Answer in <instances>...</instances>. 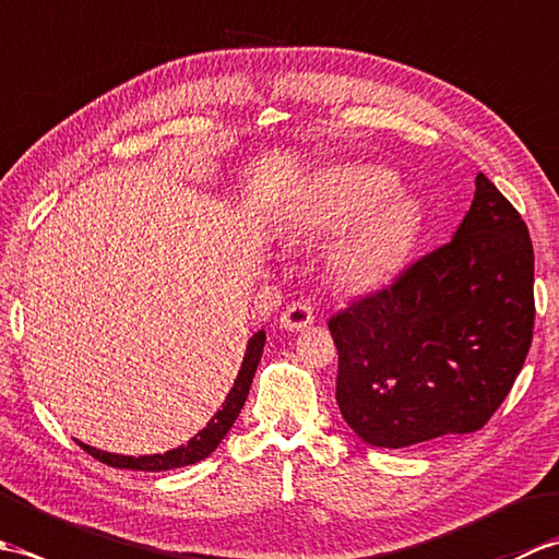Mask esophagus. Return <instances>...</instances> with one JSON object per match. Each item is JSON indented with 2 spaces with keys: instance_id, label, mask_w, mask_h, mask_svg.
I'll return each instance as SVG.
<instances>
[{
  "instance_id": "34e87169",
  "label": "esophagus",
  "mask_w": 559,
  "mask_h": 559,
  "mask_svg": "<svg viewBox=\"0 0 559 559\" xmlns=\"http://www.w3.org/2000/svg\"><path fill=\"white\" fill-rule=\"evenodd\" d=\"M281 326L286 331H302L314 322V314H312V307L307 302H293L288 305L286 310L281 314Z\"/></svg>"
}]
</instances>
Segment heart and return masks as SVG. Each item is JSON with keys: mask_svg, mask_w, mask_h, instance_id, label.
<instances>
[{"mask_svg": "<svg viewBox=\"0 0 559 559\" xmlns=\"http://www.w3.org/2000/svg\"><path fill=\"white\" fill-rule=\"evenodd\" d=\"M394 173L374 165H331L310 177L295 211V230L307 237H343L331 257L341 283L377 288L406 264L420 233V206L394 194Z\"/></svg>", "mask_w": 559, "mask_h": 559, "instance_id": "heart-1", "label": "heart"}]
</instances>
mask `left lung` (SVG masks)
<instances>
[{"label": "left lung", "mask_w": 559, "mask_h": 559, "mask_svg": "<svg viewBox=\"0 0 559 559\" xmlns=\"http://www.w3.org/2000/svg\"><path fill=\"white\" fill-rule=\"evenodd\" d=\"M533 314L528 228L478 173L454 240L329 319L341 415L382 449L480 430L524 367Z\"/></svg>", "instance_id": "left-lung-1"}]
</instances>
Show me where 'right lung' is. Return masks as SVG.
<instances>
[{"label":"right lung","mask_w":559,"mask_h":559,"mask_svg":"<svg viewBox=\"0 0 559 559\" xmlns=\"http://www.w3.org/2000/svg\"><path fill=\"white\" fill-rule=\"evenodd\" d=\"M266 343V331L259 329L257 334L247 341L245 348V358L240 365V372L235 377V384L225 396L223 406L218 408V413L206 423L204 430H199L187 444L165 451V454H151V456H120V454H110V451H100L96 447H88L79 442L83 449L88 451L91 456H96L98 461L108 463V466L115 468H132V471H170V468H182V466H192L197 461H204L206 456H211L216 447L223 442V437L230 432V427L235 423L237 415H240L249 386H252V379L257 372V365L261 360V350H264Z\"/></svg>","instance_id":"obj_1"}]
</instances>
